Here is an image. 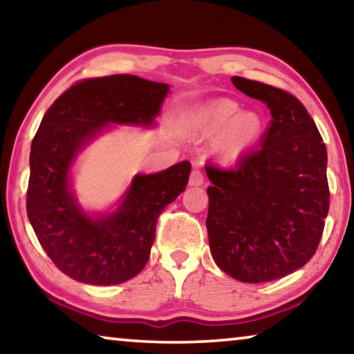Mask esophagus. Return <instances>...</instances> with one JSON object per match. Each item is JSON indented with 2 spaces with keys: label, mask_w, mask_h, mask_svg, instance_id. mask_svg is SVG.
<instances>
[{
  "label": "esophagus",
  "mask_w": 354,
  "mask_h": 354,
  "mask_svg": "<svg viewBox=\"0 0 354 354\" xmlns=\"http://www.w3.org/2000/svg\"><path fill=\"white\" fill-rule=\"evenodd\" d=\"M203 183H205V175H203L201 169H198V167H195V169L192 170V173H190L189 184L190 185H201Z\"/></svg>",
  "instance_id": "obj_1"
}]
</instances>
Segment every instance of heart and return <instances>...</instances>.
Listing matches in <instances>:
<instances>
[{"label":"heart","mask_w":354,"mask_h":354,"mask_svg":"<svg viewBox=\"0 0 354 354\" xmlns=\"http://www.w3.org/2000/svg\"><path fill=\"white\" fill-rule=\"evenodd\" d=\"M239 112L234 101L217 100L196 111L189 120L192 133L214 139V149L225 158H236L253 143L261 133V120L256 113Z\"/></svg>","instance_id":"heart-1"}]
</instances>
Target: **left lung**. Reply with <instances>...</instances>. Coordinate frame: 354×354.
<instances>
[{"instance_id":"8db88e82","label":"left lung","mask_w":354,"mask_h":354,"mask_svg":"<svg viewBox=\"0 0 354 354\" xmlns=\"http://www.w3.org/2000/svg\"><path fill=\"white\" fill-rule=\"evenodd\" d=\"M270 111L261 147L231 169L206 165L209 247L217 266L243 283H268L309 262L329 209L328 154L314 120L283 88L232 76Z\"/></svg>"}]
</instances>
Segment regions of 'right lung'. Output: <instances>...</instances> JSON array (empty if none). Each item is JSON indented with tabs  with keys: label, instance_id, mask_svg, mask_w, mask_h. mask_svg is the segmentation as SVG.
<instances>
[{
	"label": "right lung",
	"instance_id": "right-lung-1",
	"mask_svg": "<svg viewBox=\"0 0 354 354\" xmlns=\"http://www.w3.org/2000/svg\"><path fill=\"white\" fill-rule=\"evenodd\" d=\"M167 93V84L133 75L92 77L73 84L44 115L29 156L26 211L41 248L67 277L113 286L147 266L160 212L187 185L189 160L136 175L117 211L98 217L77 205L68 173L77 151L111 123L153 124Z\"/></svg>",
	"mask_w": 354,
	"mask_h": 354
}]
</instances>
